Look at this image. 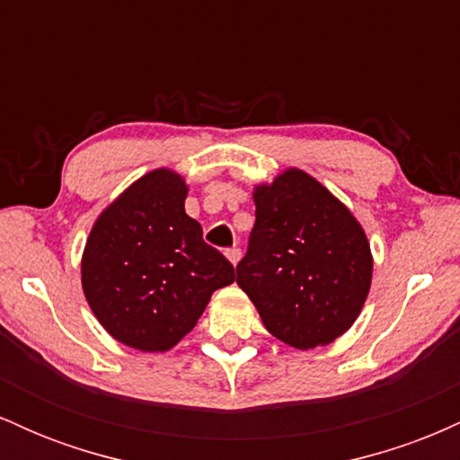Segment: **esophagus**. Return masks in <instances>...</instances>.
Segmentation results:
<instances>
[{
	"label": "esophagus",
	"mask_w": 460,
	"mask_h": 460,
	"mask_svg": "<svg viewBox=\"0 0 460 460\" xmlns=\"http://www.w3.org/2000/svg\"><path fill=\"white\" fill-rule=\"evenodd\" d=\"M226 260H229L231 263H234V266H237V261H240V257H242V251L237 246H234V248H226Z\"/></svg>",
	"instance_id": "obj_1"
}]
</instances>
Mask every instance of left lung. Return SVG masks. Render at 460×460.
Instances as JSON below:
<instances>
[{"instance_id": "8db88e82", "label": "left lung", "mask_w": 460, "mask_h": 460, "mask_svg": "<svg viewBox=\"0 0 460 460\" xmlns=\"http://www.w3.org/2000/svg\"><path fill=\"white\" fill-rule=\"evenodd\" d=\"M255 226L237 285L263 326L285 344L309 350L350 329L372 283L366 231L341 200L298 168L252 192Z\"/></svg>"}]
</instances>
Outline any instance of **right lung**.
Segmentation results:
<instances>
[{
    "instance_id": "right-lung-1",
    "label": "right lung",
    "mask_w": 460,
    "mask_h": 460,
    "mask_svg": "<svg viewBox=\"0 0 460 460\" xmlns=\"http://www.w3.org/2000/svg\"><path fill=\"white\" fill-rule=\"evenodd\" d=\"M188 186L168 168L146 172L103 209L82 257L93 314L120 344L164 352L179 344L235 268L186 214Z\"/></svg>"
}]
</instances>
